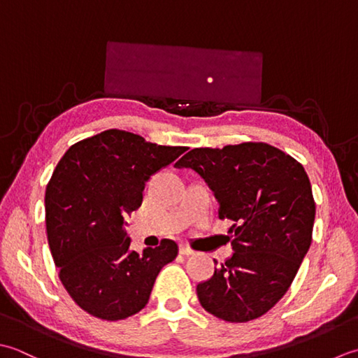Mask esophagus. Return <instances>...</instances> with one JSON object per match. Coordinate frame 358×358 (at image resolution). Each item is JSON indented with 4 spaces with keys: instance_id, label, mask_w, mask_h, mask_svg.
Instances as JSON below:
<instances>
[{
    "instance_id": "esophagus-1",
    "label": "esophagus",
    "mask_w": 358,
    "mask_h": 358,
    "mask_svg": "<svg viewBox=\"0 0 358 358\" xmlns=\"http://www.w3.org/2000/svg\"><path fill=\"white\" fill-rule=\"evenodd\" d=\"M179 253L180 255H185V257H192V255H194V252L189 249V247H187V245H180L179 247Z\"/></svg>"
}]
</instances>
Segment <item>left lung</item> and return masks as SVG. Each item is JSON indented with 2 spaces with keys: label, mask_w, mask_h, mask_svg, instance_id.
<instances>
[{
  "label": "left lung",
  "mask_w": 358,
  "mask_h": 358,
  "mask_svg": "<svg viewBox=\"0 0 358 358\" xmlns=\"http://www.w3.org/2000/svg\"><path fill=\"white\" fill-rule=\"evenodd\" d=\"M193 169L220 202L235 253L196 292L202 308L230 323L259 318L294 281L312 243L315 201L303 165L262 142L194 148L176 164Z\"/></svg>",
  "instance_id": "1"
}]
</instances>
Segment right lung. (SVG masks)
I'll return each instance as SVG.
<instances>
[{
  "label": "right lung",
  "instance_id": "add662e5",
  "mask_svg": "<svg viewBox=\"0 0 358 358\" xmlns=\"http://www.w3.org/2000/svg\"><path fill=\"white\" fill-rule=\"evenodd\" d=\"M184 151L106 129L57 164L45 196L49 249L64 289L92 317L117 322L142 310L160 268L178 257L171 239L131 250L125 220L141 207L150 176Z\"/></svg>",
  "mask_w": 358,
  "mask_h": 358
}]
</instances>
